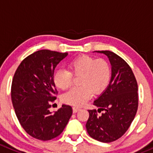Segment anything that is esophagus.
Instances as JSON below:
<instances>
[{"instance_id":"esophagus-1","label":"esophagus","mask_w":153,"mask_h":153,"mask_svg":"<svg viewBox=\"0 0 153 153\" xmlns=\"http://www.w3.org/2000/svg\"><path fill=\"white\" fill-rule=\"evenodd\" d=\"M80 110V107H78V106H74L73 107V112L74 113H76L78 111Z\"/></svg>"}]
</instances>
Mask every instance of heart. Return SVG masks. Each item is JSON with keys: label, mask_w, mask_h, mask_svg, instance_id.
<instances>
[{"label": "heart", "mask_w": 153, "mask_h": 153, "mask_svg": "<svg viewBox=\"0 0 153 153\" xmlns=\"http://www.w3.org/2000/svg\"><path fill=\"white\" fill-rule=\"evenodd\" d=\"M69 71L58 69L53 75V82L61 90H66L72 83V75H81L78 88H72L62 97L65 103L72 105H82L93 94H99L108 87L112 78V68L106 60L96 59L88 55H81L70 61Z\"/></svg>", "instance_id": "obj_1"}]
</instances>
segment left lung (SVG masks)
<instances>
[{
    "mask_svg": "<svg viewBox=\"0 0 153 153\" xmlns=\"http://www.w3.org/2000/svg\"><path fill=\"white\" fill-rule=\"evenodd\" d=\"M106 55L112 65L109 85L94 100L97 110H88L86 123L88 134L102 143L116 140L125 134L136 115L138 108L137 82L131 67L115 53L97 51ZM105 112L98 115L97 112Z\"/></svg>",
    "mask_w": 153,
    "mask_h": 153,
    "instance_id": "left-lung-1",
    "label": "left lung"
}]
</instances>
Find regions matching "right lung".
Here are the masks:
<instances>
[{
	"label": "right lung",
	"mask_w": 153,
	"mask_h": 153,
	"mask_svg": "<svg viewBox=\"0 0 153 153\" xmlns=\"http://www.w3.org/2000/svg\"><path fill=\"white\" fill-rule=\"evenodd\" d=\"M68 53L49 50L36 51L22 61L14 74L11 100L21 126L35 139L50 140L63 131L72 115L70 105L50 112L56 97L54 70Z\"/></svg>",
	"instance_id": "right-lung-1"
}]
</instances>
